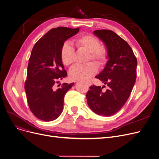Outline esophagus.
Wrapping results in <instances>:
<instances>
[{
  "mask_svg": "<svg viewBox=\"0 0 159 159\" xmlns=\"http://www.w3.org/2000/svg\"><path fill=\"white\" fill-rule=\"evenodd\" d=\"M85 83L86 84V85H87L88 86H90L91 85V82H90V81H87Z\"/></svg>",
  "mask_w": 159,
  "mask_h": 159,
  "instance_id": "1",
  "label": "esophagus"
}]
</instances>
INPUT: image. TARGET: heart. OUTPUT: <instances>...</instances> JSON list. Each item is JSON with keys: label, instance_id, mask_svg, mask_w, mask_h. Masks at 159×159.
Returning <instances> with one entry per match:
<instances>
[{"label": "heart", "instance_id": "obj_1", "mask_svg": "<svg viewBox=\"0 0 159 159\" xmlns=\"http://www.w3.org/2000/svg\"><path fill=\"white\" fill-rule=\"evenodd\" d=\"M78 49L89 52L88 61H94L99 67H103L108 60V51L105 46L100 45L99 40L96 36L89 34L81 35L74 40ZM74 49L71 45L64 43L60 50V59L65 66H69L74 61ZM97 65L90 62L84 65H74L69 70V77L72 80L80 81L89 80L96 73Z\"/></svg>", "mask_w": 159, "mask_h": 159}]
</instances>
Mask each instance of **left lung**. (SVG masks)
Segmentation results:
<instances>
[{
	"label": "left lung",
	"instance_id": "left-lung-1",
	"mask_svg": "<svg viewBox=\"0 0 159 159\" xmlns=\"http://www.w3.org/2000/svg\"><path fill=\"white\" fill-rule=\"evenodd\" d=\"M94 34L103 42L108 51L105 69L95 78L108 87L93 85L86 97L90 108L102 116L117 113L128 100L136 80L137 61L128 43L112 31L96 30ZM105 87V86L104 85Z\"/></svg>",
	"mask_w": 159,
	"mask_h": 159
}]
</instances>
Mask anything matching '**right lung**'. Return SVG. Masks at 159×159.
<instances>
[{
  "instance_id": "add662e5",
  "label": "right lung",
  "mask_w": 159,
  "mask_h": 159,
  "mask_svg": "<svg viewBox=\"0 0 159 159\" xmlns=\"http://www.w3.org/2000/svg\"><path fill=\"white\" fill-rule=\"evenodd\" d=\"M78 31L79 28H53L32 49L24 88L31 112L40 120H55L62 112L64 96L74 83L55 87L67 74L60 59V50L64 42Z\"/></svg>"
}]
</instances>
